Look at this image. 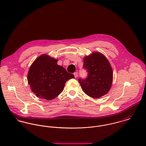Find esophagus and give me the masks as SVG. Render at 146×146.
Returning <instances> with one entry per match:
<instances>
[{
	"label": "esophagus",
	"instance_id": "esophagus-1",
	"mask_svg": "<svg viewBox=\"0 0 146 146\" xmlns=\"http://www.w3.org/2000/svg\"><path fill=\"white\" fill-rule=\"evenodd\" d=\"M74 75L75 78H76L78 77V72H75V73L74 74Z\"/></svg>",
	"mask_w": 146,
	"mask_h": 146
}]
</instances>
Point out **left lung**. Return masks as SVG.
<instances>
[{"instance_id":"1","label":"left lung","mask_w":146,"mask_h":146,"mask_svg":"<svg viewBox=\"0 0 146 146\" xmlns=\"http://www.w3.org/2000/svg\"><path fill=\"white\" fill-rule=\"evenodd\" d=\"M83 67L88 75L85 79L79 78L78 81L84 92L94 98L106 94L113 79L112 67L106 57L100 52H93L84 57Z\"/></svg>"}]
</instances>
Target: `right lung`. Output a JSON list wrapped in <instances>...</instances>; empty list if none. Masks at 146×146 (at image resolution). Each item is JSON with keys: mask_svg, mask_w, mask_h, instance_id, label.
<instances>
[{"mask_svg": "<svg viewBox=\"0 0 146 146\" xmlns=\"http://www.w3.org/2000/svg\"><path fill=\"white\" fill-rule=\"evenodd\" d=\"M57 60L42 54L32 63L27 74L31 90L40 98L52 100L64 89L66 82L74 78L64 67L57 64Z\"/></svg>", "mask_w": 146, "mask_h": 146, "instance_id": "right-lung-1", "label": "right lung"}]
</instances>
